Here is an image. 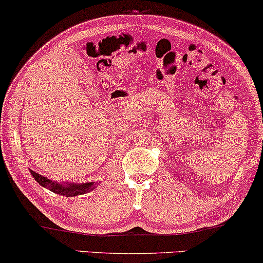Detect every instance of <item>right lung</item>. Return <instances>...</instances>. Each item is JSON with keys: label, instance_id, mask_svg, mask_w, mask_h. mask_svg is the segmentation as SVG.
<instances>
[{"label": "right lung", "instance_id": "right-lung-1", "mask_svg": "<svg viewBox=\"0 0 263 263\" xmlns=\"http://www.w3.org/2000/svg\"><path fill=\"white\" fill-rule=\"evenodd\" d=\"M29 171L35 181L40 184L41 186L53 191L54 194L66 196V197H74V196L87 194L89 191L96 189L98 185V183L96 181L87 182V183H69V182L59 183V182L53 181V179L47 178L45 176L37 174V172H35L33 170H29Z\"/></svg>", "mask_w": 263, "mask_h": 263}]
</instances>
